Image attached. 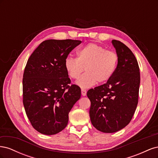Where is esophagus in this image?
I'll return each instance as SVG.
<instances>
[{
    "label": "esophagus",
    "instance_id": "obj_1",
    "mask_svg": "<svg viewBox=\"0 0 158 158\" xmlns=\"http://www.w3.org/2000/svg\"><path fill=\"white\" fill-rule=\"evenodd\" d=\"M86 94H87L86 90L84 89H82V95L83 96H85V95H86Z\"/></svg>",
    "mask_w": 158,
    "mask_h": 158
}]
</instances>
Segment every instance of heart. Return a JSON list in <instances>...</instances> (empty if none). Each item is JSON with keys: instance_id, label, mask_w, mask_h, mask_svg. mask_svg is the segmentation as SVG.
<instances>
[{"instance_id": "heart-1", "label": "heart", "mask_w": 158, "mask_h": 158, "mask_svg": "<svg viewBox=\"0 0 158 158\" xmlns=\"http://www.w3.org/2000/svg\"><path fill=\"white\" fill-rule=\"evenodd\" d=\"M76 55L77 58L66 59L64 67L73 79H78L85 68L87 73L76 82V85L83 89L93 86L97 82H107L113 75L118 63L115 52L93 43L80 47L76 51Z\"/></svg>"}]
</instances>
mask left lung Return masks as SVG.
<instances>
[{
  "label": "left lung",
  "mask_w": 158,
  "mask_h": 158,
  "mask_svg": "<svg viewBox=\"0 0 158 158\" xmlns=\"http://www.w3.org/2000/svg\"><path fill=\"white\" fill-rule=\"evenodd\" d=\"M111 43L118 56L116 70L106 84L87 92L91 122L106 133L117 132L130 123L137 107L140 82L139 66L132 52L121 41Z\"/></svg>",
  "instance_id": "obj_1"
}]
</instances>
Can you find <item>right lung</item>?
<instances>
[{"label": "right lung", "mask_w": 158, "mask_h": 158, "mask_svg": "<svg viewBox=\"0 0 158 158\" xmlns=\"http://www.w3.org/2000/svg\"><path fill=\"white\" fill-rule=\"evenodd\" d=\"M79 40H48L43 41L28 59L23 76V103L33 127L45 135L62 131L69 113L81 97L64 67L70 52Z\"/></svg>", "instance_id": "right-lung-1"}]
</instances>
